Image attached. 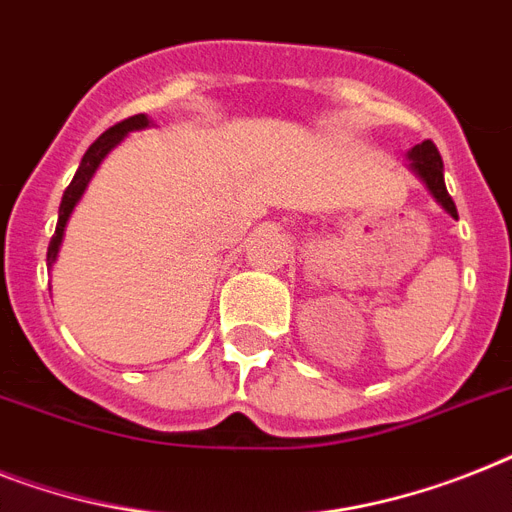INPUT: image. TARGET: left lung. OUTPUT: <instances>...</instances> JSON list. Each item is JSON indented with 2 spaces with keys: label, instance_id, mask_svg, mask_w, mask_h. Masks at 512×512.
Wrapping results in <instances>:
<instances>
[{
  "label": "left lung",
  "instance_id": "left-lung-1",
  "mask_svg": "<svg viewBox=\"0 0 512 512\" xmlns=\"http://www.w3.org/2000/svg\"><path fill=\"white\" fill-rule=\"evenodd\" d=\"M407 157H410V168L418 173V178H421L423 184H426V189L434 194L436 202H439L452 218H458V207H455L452 197L447 194V186H444V162L434 141L426 139L423 144H415V147L407 152Z\"/></svg>",
  "mask_w": 512,
  "mask_h": 512
}]
</instances>
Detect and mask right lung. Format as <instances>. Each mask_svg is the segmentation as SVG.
Returning <instances> with one entry per match:
<instances>
[{
    "label": "right lung",
    "instance_id": "right-lung-1",
    "mask_svg": "<svg viewBox=\"0 0 512 512\" xmlns=\"http://www.w3.org/2000/svg\"><path fill=\"white\" fill-rule=\"evenodd\" d=\"M147 126H149L147 115H134V118L120 120V123H115L112 128H107L105 134L99 136V139L94 141L89 149H86V155H83L81 165H78L76 176H73L70 186L65 189V194H62L60 218H57V228H54V236H52V242H49V249H47L49 265L54 263V257H57V252H60L62 234H65V223H68L70 213H73V207H76V202L81 199L83 191H86V186H89L91 176H94V170L99 168V162L105 160L107 152H110V149L115 147V144H118V141L123 139L128 131H136V128H147Z\"/></svg>",
    "mask_w": 512,
    "mask_h": 512
}]
</instances>
